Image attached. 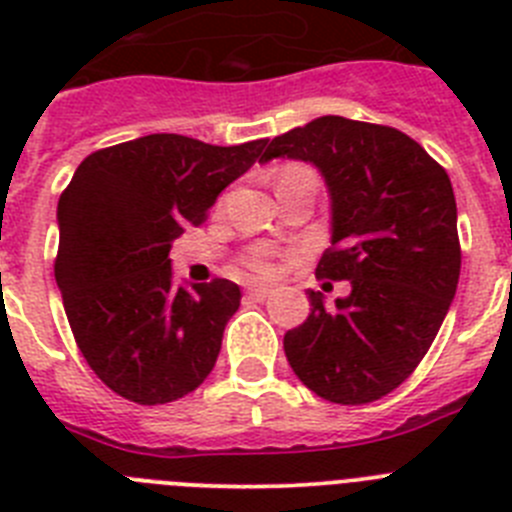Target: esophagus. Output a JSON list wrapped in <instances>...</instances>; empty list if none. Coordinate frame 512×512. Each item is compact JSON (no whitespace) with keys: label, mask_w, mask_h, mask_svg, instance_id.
<instances>
[{"label":"esophagus","mask_w":512,"mask_h":512,"mask_svg":"<svg viewBox=\"0 0 512 512\" xmlns=\"http://www.w3.org/2000/svg\"><path fill=\"white\" fill-rule=\"evenodd\" d=\"M246 295L251 297V300H266V297L271 295V289L266 287V284H251V287L246 289Z\"/></svg>","instance_id":"34e87169"}]
</instances>
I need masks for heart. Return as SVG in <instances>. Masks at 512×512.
<instances>
[{
  "mask_svg": "<svg viewBox=\"0 0 512 512\" xmlns=\"http://www.w3.org/2000/svg\"><path fill=\"white\" fill-rule=\"evenodd\" d=\"M297 169H302V166H287V169L282 171V176L289 174V171H297ZM248 264H251L253 269L259 271V274H269V271H271V261H269V256H266L264 251L253 253L251 259H248Z\"/></svg>",
  "mask_w": 512,
  "mask_h": 512,
  "instance_id": "heart-1",
  "label": "heart"
}]
</instances>
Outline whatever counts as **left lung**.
Returning a JSON list of instances; mask_svg holds the SVG:
<instances>
[{"label":"left lung","instance_id":"8db88e82","mask_svg":"<svg viewBox=\"0 0 512 512\" xmlns=\"http://www.w3.org/2000/svg\"><path fill=\"white\" fill-rule=\"evenodd\" d=\"M271 158L320 171L330 197V248L315 274L351 282L336 307L307 289L310 315L284 336L292 372L338 405L390 395L431 348L459 284L449 174L410 135L338 115L277 135L261 164Z\"/></svg>","mask_w":512,"mask_h":512}]
</instances>
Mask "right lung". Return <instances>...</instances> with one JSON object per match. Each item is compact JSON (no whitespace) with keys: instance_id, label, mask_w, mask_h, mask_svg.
I'll return each instance as SVG.
<instances>
[{"instance_id":"1","label":"right lung","mask_w":512,"mask_h":512,"mask_svg":"<svg viewBox=\"0 0 512 512\" xmlns=\"http://www.w3.org/2000/svg\"><path fill=\"white\" fill-rule=\"evenodd\" d=\"M264 146L143 135L84 158L61 194L63 310L87 364L125 400L174 402L212 372L241 287L230 279L176 284L169 251L184 228L205 223Z\"/></svg>"}]
</instances>
